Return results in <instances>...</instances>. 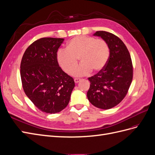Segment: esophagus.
Wrapping results in <instances>:
<instances>
[{"label": "esophagus", "instance_id": "obj_1", "mask_svg": "<svg viewBox=\"0 0 155 155\" xmlns=\"http://www.w3.org/2000/svg\"><path fill=\"white\" fill-rule=\"evenodd\" d=\"M80 81H81V79L80 78H75L74 79V81H75V83H79Z\"/></svg>", "mask_w": 155, "mask_h": 155}]
</instances>
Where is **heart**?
<instances>
[{
	"label": "heart",
	"instance_id": "heart-1",
	"mask_svg": "<svg viewBox=\"0 0 155 155\" xmlns=\"http://www.w3.org/2000/svg\"><path fill=\"white\" fill-rule=\"evenodd\" d=\"M109 47L101 39L86 35H79L70 39L67 50L59 49L56 54L58 64L63 71L76 77L98 72L104 68L109 58ZM79 58L82 63L76 66Z\"/></svg>",
	"mask_w": 155,
	"mask_h": 155
}]
</instances>
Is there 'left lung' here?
<instances>
[{"label":"left lung","mask_w":155,"mask_h":155,"mask_svg":"<svg viewBox=\"0 0 155 155\" xmlns=\"http://www.w3.org/2000/svg\"><path fill=\"white\" fill-rule=\"evenodd\" d=\"M94 35L107 42L110 55L105 67L88 78L87 97L94 106L107 110L118 105L127 94L133 77V63L127 48L118 37L105 31H97Z\"/></svg>","instance_id":"obj_1"}]
</instances>
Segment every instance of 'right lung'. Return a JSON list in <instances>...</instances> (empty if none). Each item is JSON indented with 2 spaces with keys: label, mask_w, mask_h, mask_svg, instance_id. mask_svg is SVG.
<instances>
[{
  "label": "right lung",
  "mask_w": 155,
  "mask_h": 155,
  "mask_svg": "<svg viewBox=\"0 0 155 155\" xmlns=\"http://www.w3.org/2000/svg\"><path fill=\"white\" fill-rule=\"evenodd\" d=\"M61 38L44 37L27 48L21 63V78L26 95L39 110L55 114L66 107L75 87L56 58Z\"/></svg>",
  "instance_id": "right-lung-1"
}]
</instances>
